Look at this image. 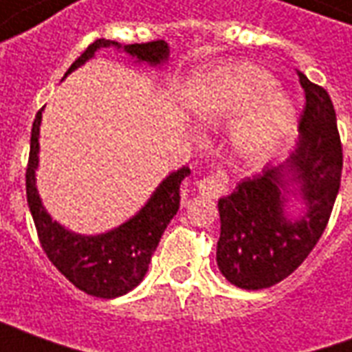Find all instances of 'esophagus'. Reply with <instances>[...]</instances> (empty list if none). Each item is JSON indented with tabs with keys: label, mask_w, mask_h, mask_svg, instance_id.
I'll use <instances>...</instances> for the list:
<instances>
[{
	"label": "esophagus",
	"mask_w": 352,
	"mask_h": 352,
	"mask_svg": "<svg viewBox=\"0 0 352 352\" xmlns=\"http://www.w3.org/2000/svg\"><path fill=\"white\" fill-rule=\"evenodd\" d=\"M198 190L206 198H221L230 192V179L224 169H217L211 175L198 181Z\"/></svg>",
	"instance_id": "esophagus-1"
}]
</instances>
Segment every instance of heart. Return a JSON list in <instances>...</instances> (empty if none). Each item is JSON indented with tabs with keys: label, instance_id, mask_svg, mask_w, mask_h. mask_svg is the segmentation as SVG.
<instances>
[{
	"label": "heart",
	"instance_id": "obj_1",
	"mask_svg": "<svg viewBox=\"0 0 352 352\" xmlns=\"http://www.w3.org/2000/svg\"><path fill=\"white\" fill-rule=\"evenodd\" d=\"M275 79L251 64L224 65L201 75L188 94V107L201 122H221L243 113L234 145L247 158H262L279 143L294 115L292 101L273 92Z\"/></svg>",
	"mask_w": 352,
	"mask_h": 352
}]
</instances>
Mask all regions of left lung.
I'll return each mask as SVG.
<instances>
[{"label": "left lung", "instance_id": "left-lung-1", "mask_svg": "<svg viewBox=\"0 0 352 352\" xmlns=\"http://www.w3.org/2000/svg\"><path fill=\"white\" fill-rule=\"evenodd\" d=\"M305 94L300 143L285 164L245 177L219 199L221 237L217 264L239 288L260 290L287 279L322 236L341 184L343 148L336 111L324 88L298 72ZM300 184L308 211L298 221L284 217L286 173Z\"/></svg>", "mask_w": 352, "mask_h": 352}]
</instances>
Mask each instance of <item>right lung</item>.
Listing matches in <instances>:
<instances>
[{
	"label": "right lung",
	"instance_id": "obj_1",
	"mask_svg": "<svg viewBox=\"0 0 352 352\" xmlns=\"http://www.w3.org/2000/svg\"><path fill=\"white\" fill-rule=\"evenodd\" d=\"M120 45L109 39H96L88 49L80 54L67 73L85 64L88 58L100 47ZM124 52L135 56L139 62L156 65L162 64L169 54L168 43L148 41L124 45ZM65 73V75H67ZM41 111L35 115L30 139V158L26 168V198L32 217H34L37 237L47 258L56 265V270L75 287L96 298H116L131 288H135L145 277L151 256L158 247L164 230L168 228L169 221L179 211V186L184 177L190 175V168L183 166L166 177L156 188L146 206L133 219L124 222L122 226L111 230L101 236H77L58 222L50 219V214L41 206V199L35 188V168H37V153H39V124Z\"/></svg>",
	"mask_w": 352,
	"mask_h": 352
}]
</instances>
